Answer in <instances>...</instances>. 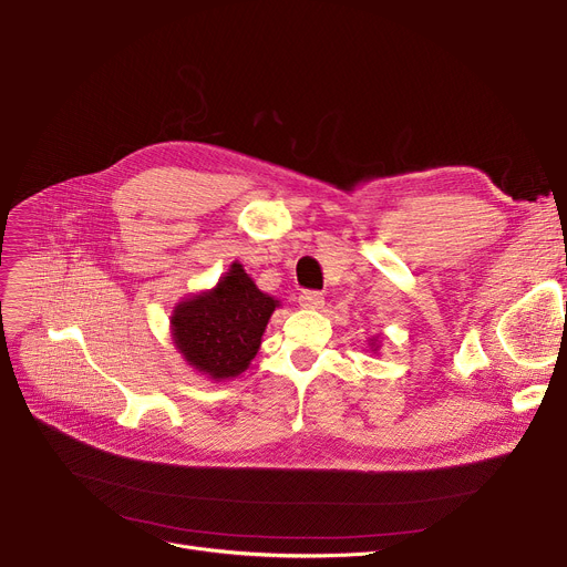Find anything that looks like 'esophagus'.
<instances>
[{"label": "esophagus", "mask_w": 567, "mask_h": 567, "mask_svg": "<svg viewBox=\"0 0 567 567\" xmlns=\"http://www.w3.org/2000/svg\"><path fill=\"white\" fill-rule=\"evenodd\" d=\"M299 306H301V308H308V310L321 308V306H323V293H321V291H303V293L299 296Z\"/></svg>", "instance_id": "obj_1"}]
</instances>
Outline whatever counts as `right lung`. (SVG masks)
Instances as JSON below:
<instances>
[{"label":"right lung","instance_id":"right-lung-1","mask_svg":"<svg viewBox=\"0 0 567 567\" xmlns=\"http://www.w3.org/2000/svg\"><path fill=\"white\" fill-rule=\"evenodd\" d=\"M278 301L259 291L241 264H231L216 289L174 310L172 333L186 361L212 379L241 374L261 344Z\"/></svg>","mask_w":567,"mask_h":567}]
</instances>
